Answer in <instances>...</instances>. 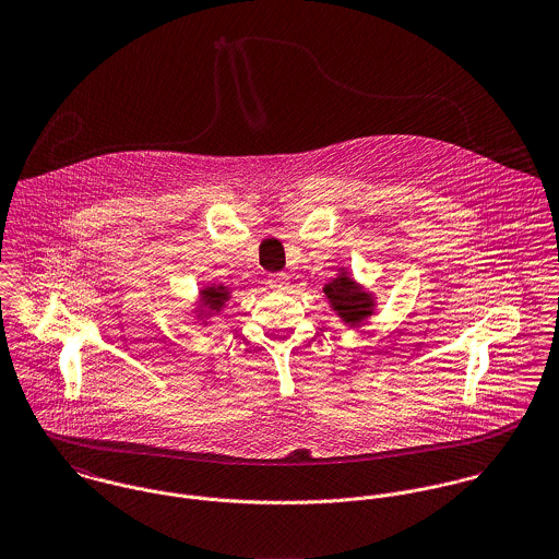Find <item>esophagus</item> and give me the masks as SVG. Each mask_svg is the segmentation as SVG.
<instances>
[{
	"instance_id": "1",
	"label": "esophagus",
	"mask_w": 559,
	"mask_h": 559,
	"mask_svg": "<svg viewBox=\"0 0 559 559\" xmlns=\"http://www.w3.org/2000/svg\"><path fill=\"white\" fill-rule=\"evenodd\" d=\"M267 285L276 292H285V289H289V276L287 274H272L267 278Z\"/></svg>"
}]
</instances>
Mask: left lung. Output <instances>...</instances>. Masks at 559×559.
<instances>
[{"label":"left lung","mask_w":559,"mask_h":559,"mask_svg":"<svg viewBox=\"0 0 559 559\" xmlns=\"http://www.w3.org/2000/svg\"><path fill=\"white\" fill-rule=\"evenodd\" d=\"M332 309L349 325H360L372 312L371 294H365L345 272L323 287Z\"/></svg>","instance_id":"1"}]
</instances>
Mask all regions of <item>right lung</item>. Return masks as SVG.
I'll list each match as a JSON object with an SVG mask.
<instances>
[{
  "label": "right lung",
  "instance_id": "right-lung-1",
  "mask_svg": "<svg viewBox=\"0 0 559 559\" xmlns=\"http://www.w3.org/2000/svg\"><path fill=\"white\" fill-rule=\"evenodd\" d=\"M229 300V292L225 287H205L201 292V305L210 310H218Z\"/></svg>",
  "mask_w": 559,
  "mask_h": 559
}]
</instances>
